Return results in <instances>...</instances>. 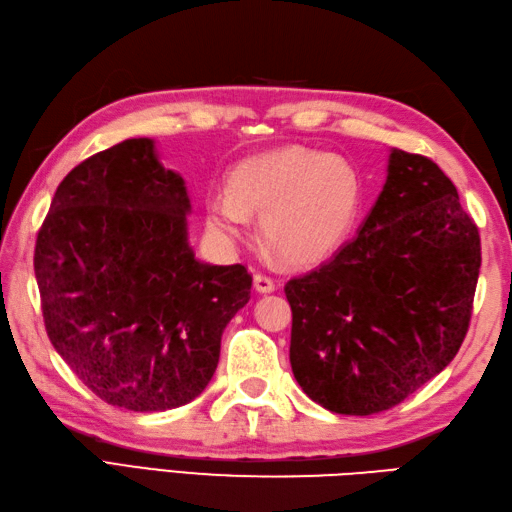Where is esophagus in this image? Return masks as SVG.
Masks as SVG:
<instances>
[{
    "label": "esophagus",
    "instance_id": "1",
    "mask_svg": "<svg viewBox=\"0 0 512 512\" xmlns=\"http://www.w3.org/2000/svg\"><path fill=\"white\" fill-rule=\"evenodd\" d=\"M253 284H255L257 293H273V290H275V282H273V279H270L268 275H262V273L255 275Z\"/></svg>",
    "mask_w": 512,
    "mask_h": 512
}]
</instances>
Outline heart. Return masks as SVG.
<instances>
[{
	"instance_id": "obj_1",
	"label": "heart",
	"mask_w": 512,
	"mask_h": 512,
	"mask_svg": "<svg viewBox=\"0 0 512 512\" xmlns=\"http://www.w3.org/2000/svg\"><path fill=\"white\" fill-rule=\"evenodd\" d=\"M362 175L350 159L310 148L250 157L228 175V190L206 197V224L226 242L242 239L250 215L270 246L293 264H313L342 246L362 213Z\"/></svg>"
}]
</instances>
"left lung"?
<instances>
[{
    "label": "left lung",
    "instance_id": "1",
    "mask_svg": "<svg viewBox=\"0 0 512 512\" xmlns=\"http://www.w3.org/2000/svg\"><path fill=\"white\" fill-rule=\"evenodd\" d=\"M482 266L479 230L433 159L393 150L355 239L284 286L290 366L339 415L402 404L453 362Z\"/></svg>",
    "mask_w": 512,
    "mask_h": 512
}]
</instances>
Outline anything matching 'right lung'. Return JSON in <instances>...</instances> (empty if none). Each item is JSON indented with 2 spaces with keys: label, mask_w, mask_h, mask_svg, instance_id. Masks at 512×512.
<instances>
[{
  "label": "right lung",
  "mask_w": 512,
  "mask_h": 512,
  "mask_svg": "<svg viewBox=\"0 0 512 512\" xmlns=\"http://www.w3.org/2000/svg\"><path fill=\"white\" fill-rule=\"evenodd\" d=\"M188 210L184 179L146 137L90 155L55 190L33 259L44 326L106 404L137 413L188 404L248 304L246 266L195 259Z\"/></svg>",
  "instance_id": "add662e5"
}]
</instances>
